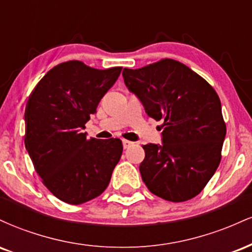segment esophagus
<instances>
[{
	"instance_id": "1",
	"label": "esophagus",
	"mask_w": 252,
	"mask_h": 252,
	"mask_svg": "<svg viewBox=\"0 0 252 252\" xmlns=\"http://www.w3.org/2000/svg\"><path fill=\"white\" fill-rule=\"evenodd\" d=\"M122 142H123V148L124 149L129 148V147L132 144V142H130V141H128V140H122Z\"/></svg>"
}]
</instances>
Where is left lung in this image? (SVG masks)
<instances>
[{
  "instance_id": "left-lung-1",
  "label": "left lung",
  "mask_w": 252,
  "mask_h": 252,
  "mask_svg": "<svg viewBox=\"0 0 252 252\" xmlns=\"http://www.w3.org/2000/svg\"><path fill=\"white\" fill-rule=\"evenodd\" d=\"M126 88L149 117L163 121L162 144L143 146L142 180L153 194L180 202L204 189L220 163L226 126L215 89L186 65L162 59L124 68Z\"/></svg>"
}]
</instances>
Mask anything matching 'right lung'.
<instances>
[{
	"instance_id": "1",
	"label": "right lung",
	"mask_w": 252,
	"mask_h": 252,
	"mask_svg": "<svg viewBox=\"0 0 252 252\" xmlns=\"http://www.w3.org/2000/svg\"><path fill=\"white\" fill-rule=\"evenodd\" d=\"M121 71L97 70L78 60L59 63L28 98L26 149L43 185L67 204L102 194L122 156L120 138L97 140L82 132Z\"/></svg>"
}]
</instances>
